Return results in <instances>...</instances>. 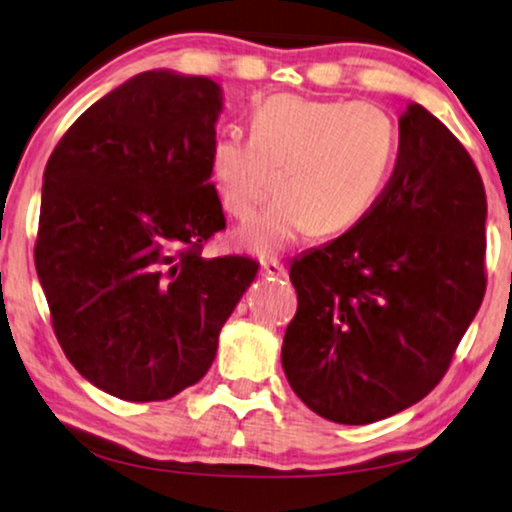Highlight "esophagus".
I'll return each instance as SVG.
<instances>
[{"label": "esophagus", "instance_id": "34e87169", "mask_svg": "<svg viewBox=\"0 0 512 512\" xmlns=\"http://www.w3.org/2000/svg\"><path fill=\"white\" fill-rule=\"evenodd\" d=\"M261 273L270 280H280V277H287V268L275 258H270V261H261Z\"/></svg>", "mask_w": 512, "mask_h": 512}]
</instances>
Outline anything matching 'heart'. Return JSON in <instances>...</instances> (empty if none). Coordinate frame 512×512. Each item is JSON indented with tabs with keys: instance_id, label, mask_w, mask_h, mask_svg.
I'll return each mask as SVG.
<instances>
[{
	"instance_id": "b5f03b06",
	"label": "heart",
	"mask_w": 512,
	"mask_h": 512,
	"mask_svg": "<svg viewBox=\"0 0 512 512\" xmlns=\"http://www.w3.org/2000/svg\"><path fill=\"white\" fill-rule=\"evenodd\" d=\"M399 154V125L370 102H318L277 94L251 113V137L225 132L208 166L232 218L266 211L237 232V246L275 256L301 232L327 237L351 230L372 211Z\"/></svg>"
}]
</instances>
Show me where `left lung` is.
Segmentation results:
<instances>
[{"mask_svg": "<svg viewBox=\"0 0 512 512\" xmlns=\"http://www.w3.org/2000/svg\"><path fill=\"white\" fill-rule=\"evenodd\" d=\"M487 194L468 149L408 104L399 156L361 223L289 268L282 342L294 394L320 418L368 425L441 382L487 292Z\"/></svg>", "mask_w": 512, "mask_h": 512, "instance_id": "obj_1", "label": "left lung"}]
</instances>
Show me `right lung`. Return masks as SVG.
Instances as JSON below:
<instances>
[{
  "instance_id": "right-lung-1",
  "label": "right lung",
  "mask_w": 512,
  "mask_h": 512,
  "mask_svg": "<svg viewBox=\"0 0 512 512\" xmlns=\"http://www.w3.org/2000/svg\"><path fill=\"white\" fill-rule=\"evenodd\" d=\"M208 78L147 71L92 104L44 168L35 268L73 368L125 401H163L211 368L258 263L204 258L225 230L208 156Z\"/></svg>"
}]
</instances>
